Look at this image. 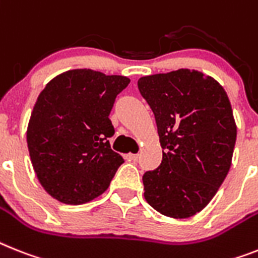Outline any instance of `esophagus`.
<instances>
[{
  "label": "esophagus",
  "mask_w": 258,
  "mask_h": 258,
  "mask_svg": "<svg viewBox=\"0 0 258 258\" xmlns=\"http://www.w3.org/2000/svg\"><path fill=\"white\" fill-rule=\"evenodd\" d=\"M125 158H126L127 161H132V162H137L138 158H140V155L138 154H126L125 155Z\"/></svg>",
  "instance_id": "1"
}]
</instances>
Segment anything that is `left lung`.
Here are the masks:
<instances>
[{"label":"left lung","mask_w":258,"mask_h":258,"mask_svg":"<svg viewBox=\"0 0 258 258\" xmlns=\"http://www.w3.org/2000/svg\"><path fill=\"white\" fill-rule=\"evenodd\" d=\"M138 89L163 149L158 169L142 176L145 199L169 218H190L210 203L232 165L237 127L228 95L188 68L144 76Z\"/></svg>","instance_id":"1"}]
</instances>
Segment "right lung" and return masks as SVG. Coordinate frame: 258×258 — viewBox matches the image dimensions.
<instances>
[{
	"mask_svg": "<svg viewBox=\"0 0 258 258\" xmlns=\"http://www.w3.org/2000/svg\"><path fill=\"white\" fill-rule=\"evenodd\" d=\"M129 78L76 68L55 76L34 105L27 148L46 192L66 204L93 201L124 162L110 149L109 113Z\"/></svg>",
	"mask_w": 258,
	"mask_h": 258,
	"instance_id": "right-lung-1",
	"label": "right lung"
}]
</instances>
